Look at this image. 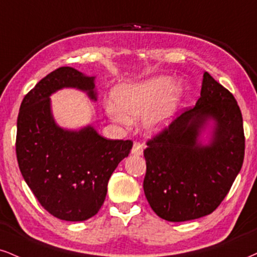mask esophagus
<instances>
[{
	"label": "esophagus",
	"mask_w": 257,
	"mask_h": 257,
	"mask_svg": "<svg viewBox=\"0 0 257 257\" xmlns=\"http://www.w3.org/2000/svg\"><path fill=\"white\" fill-rule=\"evenodd\" d=\"M131 153L132 155H135V156H141V155H143V144H141L139 142H135Z\"/></svg>",
	"instance_id": "1"
}]
</instances>
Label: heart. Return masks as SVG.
<instances>
[{
	"instance_id": "heart-1",
	"label": "heart",
	"mask_w": 257,
	"mask_h": 257,
	"mask_svg": "<svg viewBox=\"0 0 257 257\" xmlns=\"http://www.w3.org/2000/svg\"><path fill=\"white\" fill-rule=\"evenodd\" d=\"M181 85L169 76H157L150 80L114 88L115 106L107 107L114 121L127 123L128 119L143 115V126L149 132L163 130L172 120L181 97Z\"/></svg>"
}]
</instances>
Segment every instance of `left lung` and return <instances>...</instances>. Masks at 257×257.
I'll return each instance as SVG.
<instances>
[{
  "instance_id": "obj_1",
  "label": "left lung",
  "mask_w": 257,
  "mask_h": 257,
  "mask_svg": "<svg viewBox=\"0 0 257 257\" xmlns=\"http://www.w3.org/2000/svg\"><path fill=\"white\" fill-rule=\"evenodd\" d=\"M208 122V145L198 141ZM243 118L237 101L208 72L194 108L148 141L143 188L155 213L168 221L198 219L224 200L244 160Z\"/></svg>"
}]
</instances>
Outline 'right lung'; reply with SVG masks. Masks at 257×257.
I'll list each match as a JSON object with an SVG mask.
<instances>
[{
    "label": "right lung",
    "instance_id": "1",
    "mask_svg": "<svg viewBox=\"0 0 257 257\" xmlns=\"http://www.w3.org/2000/svg\"><path fill=\"white\" fill-rule=\"evenodd\" d=\"M94 80L70 66L56 69L28 91L19 112L20 172L40 205L62 220H87L99 212L110 175L134 144L104 138L90 125L71 131L56 123L51 94L76 88L96 101Z\"/></svg>",
    "mask_w": 257,
    "mask_h": 257
}]
</instances>
